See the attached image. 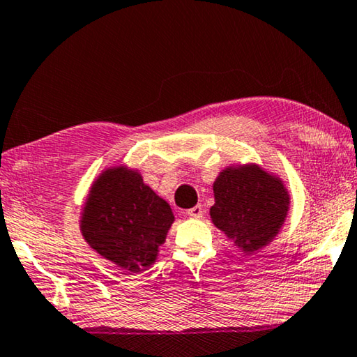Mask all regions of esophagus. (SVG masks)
<instances>
[{
    "mask_svg": "<svg viewBox=\"0 0 357 357\" xmlns=\"http://www.w3.org/2000/svg\"><path fill=\"white\" fill-rule=\"evenodd\" d=\"M188 217L191 218H201L202 215H204V211H202V206H195L191 207V209H188Z\"/></svg>",
    "mask_w": 357,
    "mask_h": 357,
    "instance_id": "34e87169",
    "label": "esophagus"
}]
</instances>
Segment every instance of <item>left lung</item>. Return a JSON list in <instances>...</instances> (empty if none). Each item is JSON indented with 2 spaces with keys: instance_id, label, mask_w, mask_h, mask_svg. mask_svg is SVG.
Listing matches in <instances>:
<instances>
[{
  "instance_id": "left-lung-1",
  "label": "left lung",
  "mask_w": 357,
  "mask_h": 357,
  "mask_svg": "<svg viewBox=\"0 0 357 357\" xmlns=\"http://www.w3.org/2000/svg\"><path fill=\"white\" fill-rule=\"evenodd\" d=\"M213 225L244 254L265 248L274 239L290 204L281 180L255 164L225 169L213 182Z\"/></svg>"
}]
</instances>
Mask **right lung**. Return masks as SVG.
I'll list each match as a JSON object with an SVG mask.
<instances>
[{
	"label": "right lung",
	"instance_id": "obj_1",
	"mask_svg": "<svg viewBox=\"0 0 357 357\" xmlns=\"http://www.w3.org/2000/svg\"><path fill=\"white\" fill-rule=\"evenodd\" d=\"M172 223L171 206L139 172L118 166L103 171L92 185L81 233L97 254L139 273L155 263Z\"/></svg>",
	"mask_w": 357,
	"mask_h": 357
}]
</instances>
